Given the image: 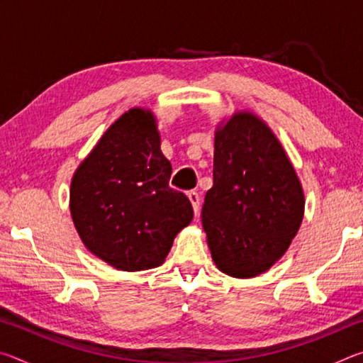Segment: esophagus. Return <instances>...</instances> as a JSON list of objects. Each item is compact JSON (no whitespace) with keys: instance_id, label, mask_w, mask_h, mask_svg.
Listing matches in <instances>:
<instances>
[{"instance_id":"1","label":"esophagus","mask_w":363,"mask_h":363,"mask_svg":"<svg viewBox=\"0 0 363 363\" xmlns=\"http://www.w3.org/2000/svg\"><path fill=\"white\" fill-rule=\"evenodd\" d=\"M187 196H189L190 203H192V208H194V211L196 214V213H199V208H200V195L196 194L195 190H190V192L187 194Z\"/></svg>"}]
</instances>
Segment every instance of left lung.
Masks as SVG:
<instances>
[{
    "instance_id": "obj_1",
    "label": "left lung",
    "mask_w": 363,
    "mask_h": 363,
    "mask_svg": "<svg viewBox=\"0 0 363 363\" xmlns=\"http://www.w3.org/2000/svg\"><path fill=\"white\" fill-rule=\"evenodd\" d=\"M303 216V187L279 139L255 113H233L214 133L213 187L201 208L214 264L235 279L266 272Z\"/></svg>"
}]
</instances>
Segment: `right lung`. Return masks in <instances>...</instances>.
<instances>
[{
	"mask_svg": "<svg viewBox=\"0 0 363 363\" xmlns=\"http://www.w3.org/2000/svg\"><path fill=\"white\" fill-rule=\"evenodd\" d=\"M171 171L155 115L139 107L123 113L70 184L72 219L84 247L126 272L160 266L194 218L187 196L169 187Z\"/></svg>",
	"mask_w": 363,
	"mask_h": 363,
	"instance_id": "add662e5",
	"label": "right lung"
}]
</instances>
